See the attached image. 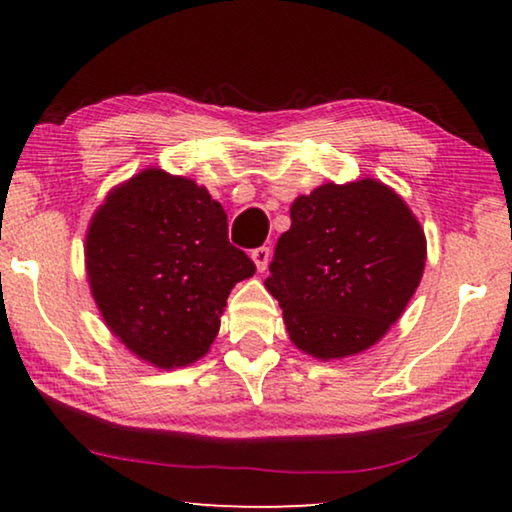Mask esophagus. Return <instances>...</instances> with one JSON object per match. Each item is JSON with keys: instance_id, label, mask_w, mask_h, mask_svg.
<instances>
[{"instance_id": "34e87169", "label": "esophagus", "mask_w": 512, "mask_h": 512, "mask_svg": "<svg viewBox=\"0 0 512 512\" xmlns=\"http://www.w3.org/2000/svg\"><path fill=\"white\" fill-rule=\"evenodd\" d=\"M250 257H253L257 271L262 273V271H266L268 259H271V248H268V246H259V248L253 250V255H250Z\"/></svg>"}]
</instances>
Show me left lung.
Here are the masks:
<instances>
[{"instance_id": "8db88e82", "label": "left lung", "mask_w": 512, "mask_h": 512, "mask_svg": "<svg viewBox=\"0 0 512 512\" xmlns=\"http://www.w3.org/2000/svg\"><path fill=\"white\" fill-rule=\"evenodd\" d=\"M424 259V230L391 187L375 178L327 183L293 201L264 284L298 350L343 359L375 345L402 316Z\"/></svg>"}]
</instances>
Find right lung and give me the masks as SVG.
<instances>
[{
  "mask_svg": "<svg viewBox=\"0 0 512 512\" xmlns=\"http://www.w3.org/2000/svg\"><path fill=\"white\" fill-rule=\"evenodd\" d=\"M85 268L110 332L164 370L205 357L232 287L255 273L228 241L221 203L162 169L106 196L85 237Z\"/></svg>",
  "mask_w": 512,
  "mask_h": 512,
  "instance_id": "add662e5",
  "label": "right lung"
}]
</instances>
